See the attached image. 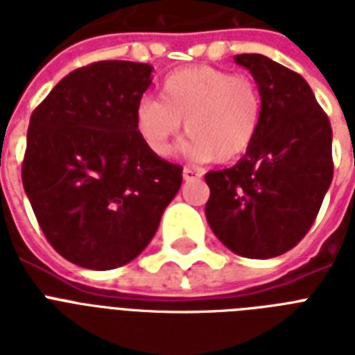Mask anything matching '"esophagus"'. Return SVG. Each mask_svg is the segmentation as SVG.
<instances>
[{"instance_id":"obj_1","label":"esophagus","mask_w":355,"mask_h":355,"mask_svg":"<svg viewBox=\"0 0 355 355\" xmlns=\"http://www.w3.org/2000/svg\"><path fill=\"white\" fill-rule=\"evenodd\" d=\"M200 175H202V173L193 169V167H184L182 169L184 180H195V178H200Z\"/></svg>"}]
</instances>
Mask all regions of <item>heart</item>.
I'll return each mask as SVG.
<instances>
[{
  "label": "heart",
  "mask_w": 355,
  "mask_h": 355,
  "mask_svg": "<svg viewBox=\"0 0 355 355\" xmlns=\"http://www.w3.org/2000/svg\"><path fill=\"white\" fill-rule=\"evenodd\" d=\"M263 103L252 77L216 66H189L162 80L160 101L145 97L136 108V128L156 156H169L180 123L195 160H239L256 139Z\"/></svg>",
  "instance_id": "b5f03b06"
}]
</instances>
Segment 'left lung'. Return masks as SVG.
I'll use <instances>...</instances> for the list:
<instances>
[{
  "label": "left lung",
  "instance_id": "8db88e82",
  "mask_svg": "<svg viewBox=\"0 0 355 355\" xmlns=\"http://www.w3.org/2000/svg\"><path fill=\"white\" fill-rule=\"evenodd\" d=\"M234 60L252 73L263 112L241 160L205 175L206 219L232 252L275 258L308 234L330 188L331 125L302 75L258 53Z\"/></svg>",
  "mask_w": 355,
  "mask_h": 355
}]
</instances>
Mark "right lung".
Wrapping results in <instances>:
<instances>
[{
	"instance_id": "obj_1",
	"label": "right lung",
	"mask_w": 355,
	"mask_h": 355,
	"mask_svg": "<svg viewBox=\"0 0 355 355\" xmlns=\"http://www.w3.org/2000/svg\"><path fill=\"white\" fill-rule=\"evenodd\" d=\"M150 71L128 60L88 64L31 116L25 193L51 247L85 269L132 261L182 184V167L153 155L136 128Z\"/></svg>"
}]
</instances>
